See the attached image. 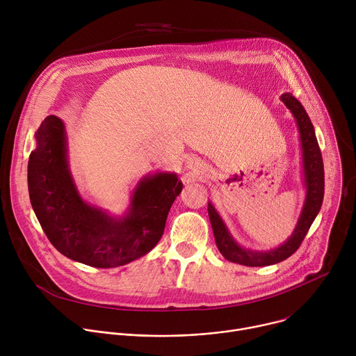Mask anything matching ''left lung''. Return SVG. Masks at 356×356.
Returning <instances> with one entry per match:
<instances>
[{"instance_id":"obj_1","label":"left lung","mask_w":356,"mask_h":356,"mask_svg":"<svg viewBox=\"0 0 356 356\" xmlns=\"http://www.w3.org/2000/svg\"><path fill=\"white\" fill-rule=\"evenodd\" d=\"M280 99L291 111L297 122L301 142L304 183H306L307 188L306 201H304L302 211L291 236L283 245L270 250L245 249L234 241L220 214L211 202H209V216L218 250L222 253V257L227 261L245 266H269L291 257L301 245L304 236L307 235L313 221L316 220L321 209L324 198V165L314 127L306 110H304V107L296 97H293L290 92H284L282 94Z\"/></svg>"}]
</instances>
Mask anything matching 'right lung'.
<instances>
[{"mask_svg": "<svg viewBox=\"0 0 356 356\" xmlns=\"http://www.w3.org/2000/svg\"><path fill=\"white\" fill-rule=\"evenodd\" d=\"M28 163L32 209L50 241L65 257L92 266L127 265L155 248L183 184L175 173L143 177L122 218L88 206L80 197L67 163L65 124L49 115L35 134Z\"/></svg>", "mask_w": 356, "mask_h": 356, "instance_id": "obj_1", "label": "right lung"}]
</instances>
